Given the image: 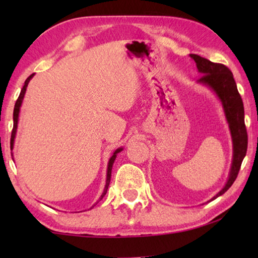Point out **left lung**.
<instances>
[{
    "mask_svg": "<svg viewBox=\"0 0 258 258\" xmlns=\"http://www.w3.org/2000/svg\"><path fill=\"white\" fill-rule=\"evenodd\" d=\"M189 56L196 62L199 73L203 75L197 80V83L213 90L218 100L221 101L231 134L232 161L230 172H229L225 185L210 200L214 201L223 195L232 185L238 175L243 158L245 157L246 148H248V135H246L244 124V107H243V101L237 90L234 75L228 67L221 63H214L196 54H190Z\"/></svg>",
    "mask_w": 258,
    "mask_h": 258,
    "instance_id": "1",
    "label": "left lung"
}]
</instances>
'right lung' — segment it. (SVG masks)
Returning a JSON list of instances; mask_svg holds the SVG:
<instances>
[{"label": "right lung", "mask_w": 258, "mask_h": 258, "mask_svg": "<svg viewBox=\"0 0 258 258\" xmlns=\"http://www.w3.org/2000/svg\"><path fill=\"white\" fill-rule=\"evenodd\" d=\"M33 76H34V74H31V75L26 80V82H24V86L22 88V90H21V93H20V96H19V98H17V101H16V103H15V108H14V115H13L14 126H13V132H12V139H10V148H12V149H13V147H14V142H15L16 132H17V123H19V115H20V110H21V105H22V102H23L24 95H26L28 84H29V81L33 79ZM122 150H123V148H118V149H116L114 151V154H112V156L109 158L108 168H107V179H105V186H104L103 192H102V195H101L100 200H98V201H101L102 199H103L105 194H107L109 183H110V178H111L112 164H114V162L116 160V156H117V154L119 153V151H122ZM98 201H97V202H98ZM94 206H95V204H94ZM93 207H91V208H93ZM91 208H90V209H91Z\"/></svg>", "instance_id": "add662e5"}]
</instances>
